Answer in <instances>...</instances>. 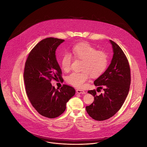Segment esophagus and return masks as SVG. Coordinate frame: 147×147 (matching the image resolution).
Instances as JSON below:
<instances>
[{
	"label": "esophagus",
	"mask_w": 147,
	"mask_h": 147,
	"mask_svg": "<svg viewBox=\"0 0 147 147\" xmlns=\"http://www.w3.org/2000/svg\"><path fill=\"white\" fill-rule=\"evenodd\" d=\"M76 92L78 94H85V92L83 90H81L80 89H76Z\"/></svg>",
	"instance_id": "esophagus-1"
}]
</instances>
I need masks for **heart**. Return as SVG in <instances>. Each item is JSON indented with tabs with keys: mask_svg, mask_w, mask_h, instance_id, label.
I'll return each instance as SVG.
<instances>
[{
	"mask_svg": "<svg viewBox=\"0 0 147 147\" xmlns=\"http://www.w3.org/2000/svg\"><path fill=\"white\" fill-rule=\"evenodd\" d=\"M72 54L77 59L83 61L82 72H74L67 76V82L71 85L82 88L89 76L97 78L101 75L107 68L108 57L105 52L97 51L96 48L88 43H82L74 46ZM72 56L65 53L61 59V67L64 72H68L71 67Z\"/></svg>",
	"mask_w": 147,
	"mask_h": 147,
	"instance_id": "b5f03b06",
	"label": "heart"
}]
</instances>
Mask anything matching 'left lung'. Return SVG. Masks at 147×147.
Returning a JSON list of instances; mask_svg holds the SVG:
<instances>
[{"instance_id": "1", "label": "left lung", "mask_w": 147, "mask_h": 147, "mask_svg": "<svg viewBox=\"0 0 147 147\" xmlns=\"http://www.w3.org/2000/svg\"><path fill=\"white\" fill-rule=\"evenodd\" d=\"M113 55L111 63L105 72L94 84L103 93L96 94L95 90L88 91L94 96V101L86 106L88 114L96 121H105L113 117L121 109L128 95L131 83L129 64L121 48L114 42L109 40Z\"/></svg>"}]
</instances>
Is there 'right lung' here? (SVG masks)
<instances>
[{"instance_id": "obj_1", "label": "right lung", "mask_w": 147, "mask_h": 147, "mask_svg": "<svg viewBox=\"0 0 147 147\" xmlns=\"http://www.w3.org/2000/svg\"><path fill=\"white\" fill-rule=\"evenodd\" d=\"M64 40L47 38L37 44L25 62L24 79L27 96L34 109L49 118L59 117L67 102L75 94L72 86L63 85L59 90L52 85V79H62V71L55 51Z\"/></svg>"}]
</instances>
